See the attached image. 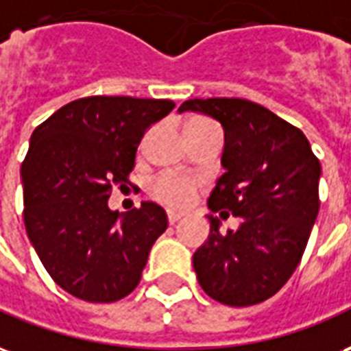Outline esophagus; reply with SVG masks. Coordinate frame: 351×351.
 I'll return each mask as SVG.
<instances>
[{"mask_svg": "<svg viewBox=\"0 0 351 351\" xmlns=\"http://www.w3.org/2000/svg\"><path fill=\"white\" fill-rule=\"evenodd\" d=\"M181 217H183L181 213H168V222H170V224H176Z\"/></svg>", "mask_w": 351, "mask_h": 351, "instance_id": "1", "label": "esophagus"}]
</instances>
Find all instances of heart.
<instances>
[{
  "label": "heart",
  "mask_w": 351,
  "mask_h": 351,
  "mask_svg": "<svg viewBox=\"0 0 351 351\" xmlns=\"http://www.w3.org/2000/svg\"><path fill=\"white\" fill-rule=\"evenodd\" d=\"M194 123L209 121L202 119V117H194V119L189 121V125H194ZM151 193L165 206L172 207V209H183V207H189L194 202L196 194H198V185H196V181L185 178V176L162 173L151 183Z\"/></svg>",
  "instance_id": "obj_1"
}]
</instances>
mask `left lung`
Wrapping results in <instances>:
<instances>
[{"mask_svg":"<svg viewBox=\"0 0 351 351\" xmlns=\"http://www.w3.org/2000/svg\"><path fill=\"white\" fill-rule=\"evenodd\" d=\"M202 112L224 129L222 166L207 200L241 226L211 232L194 252L202 290L230 306H250L275 295L301 262L319 209L322 166L306 136L282 117L247 99H191L179 112Z\"/></svg>","mask_w":351,"mask_h":351,"instance_id":"left-lung-1","label":"left lung"}]
</instances>
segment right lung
Here are the masks:
<instances>
[{"label":"right lung","instance_id":"add662e5","mask_svg":"<svg viewBox=\"0 0 351 351\" xmlns=\"http://www.w3.org/2000/svg\"><path fill=\"white\" fill-rule=\"evenodd\" d=\"M168 99L84 97L33 130L22 162L24 222L53 282L89 303H114L134 290L149 250L168 228L165 209L142 202L112 211V186H125L136 149Z\"/></svg>","mask_w":351,"mask_h":351}]
</instances>
